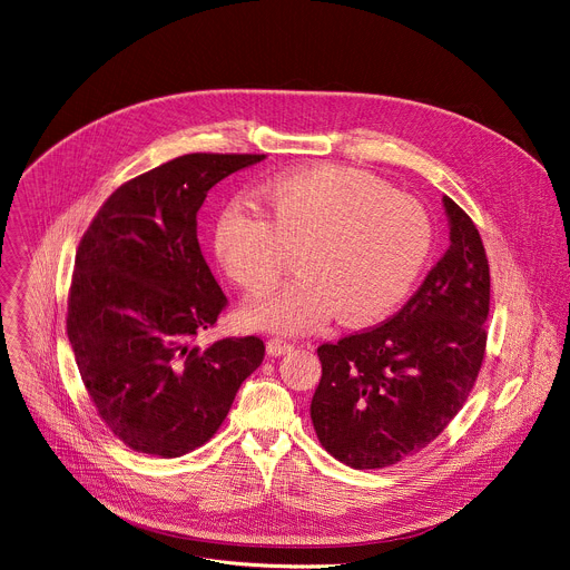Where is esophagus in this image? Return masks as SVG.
<instances>
[{"instance_id": "obj_1", "label": "esophagus", "mask_w": 570, "mask_h": 570, "mask_svg": "<svg viewBox=\"0 0 570 570\" xmlns=\"http://www.w3.org/2000/svg\"><path fill=\"white\" fill-rule=\"evenodd\" d=\"M291 350H293V345H291L288 341H284V338H271V341L266 343L268 356H284V354H288Z\"/></svg>"}]
</instances>
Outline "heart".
<instances>
[{"mask_svg": "<svg viewBox=\"0 0 570 570\" xmlns=\"http://www.w3.org/2000/svg\"><path fill=\"white\" fill-rule=\"evenodd\" d=\"M266 216L246 200L216 220L214 250L243 291H264L297 248V277L243 306L255 330L297 334L334 313L361 324L392 311L415 284L429 250L431 223L409 196L387 194L376 180L341 169L308 167L257 189Z\"/></svg>", "mask_w": 570, "mask_h": 570, "instance_id": "b5f03b06", "label": "heart"}]
</instances>
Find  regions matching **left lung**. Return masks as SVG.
Masks as SVG:
<instances>
[{"label": "left lung", "instance_id": "obj_1", "mask_svg": "<svg viewBox=\"0 0 570 570\" xmlns=\"http://www.w3.org/2000/svg\"><path fill=\"white\" fill-rule=\"evenodd\" d=\"M442 203L451 243L417 293L379 327L317 347L313 429L347 466L381 469L433 442L482 365L490 264L473 220Z\"/></svg>", "mask_w": 570, "mask_h": 570}]
</instances>
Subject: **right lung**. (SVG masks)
Listing matches in <instances>:
<instances>
[{
    "instance_id": "right-lung-1",
    "label": "right lung",
    "mask_w": 570,
    "mask_h": 570,
    "mask_svg": "<svg viewBox=\"0 0 570 570\" xmlns=\"http://www.w3.org/2000/svg\"><path fill=\"white\" fill-rule=\"evenodd\" d=\"M262 159L176 157L121 185L80 238L67 336L101 420L135 451L203 446L264 361L255 336L194 345L227 302L200 253L198 209L216 183Z\"/></svg>"
}]
</instances>
